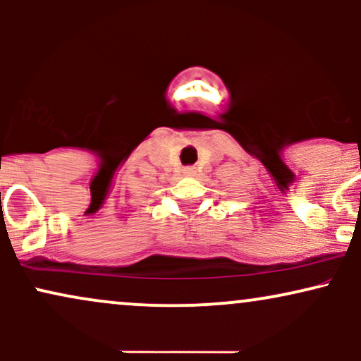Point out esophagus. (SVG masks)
I'll return each instance as SVG.
<instances>
[{
	"label": "esophagus",
	"mask_w": 361,
	"mask_h": 361,
	"mask_svg": "<svg viewBox=\"0 0 361 361\" xmlns=\"http://www.w3.org/2000/svg\"><path fill=\"white\" fill-rule=\"evenodd\" d=\"M193 171H195L193 168H186V169H185V173H186V175H193Z\"/></svg>",
	"instance_id": "esophagus-1"
}]
</instances>
